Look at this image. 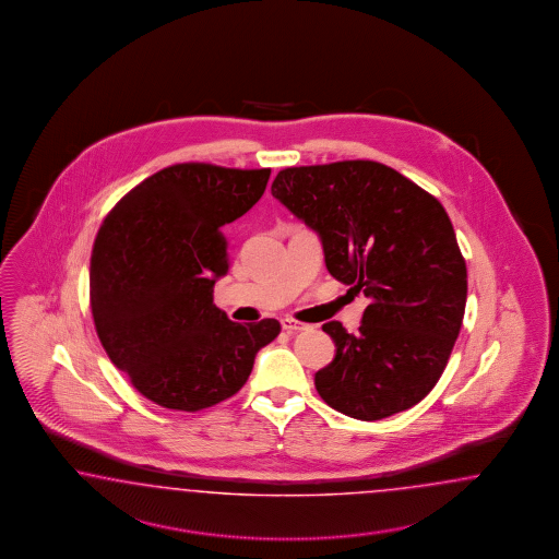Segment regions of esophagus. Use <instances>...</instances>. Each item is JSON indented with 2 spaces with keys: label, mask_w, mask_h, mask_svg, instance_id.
I'll return each mask as SVG.
<instances>
[{
  "label": "esophagus",
  "mask_w": 559,
  "mask_h": 559,
  "mask_svg": "<svg viewBox=\"0 0 559 559\" xmlns=\"http://www.w3.org/2000/svg\"><path fill=\"white\" fill-rule=\"evenodd\" d=\"M281 325H283L285 332H305V330H311L309 323L297 322V320H293V318H283Z\"/></svg>",
  "instance_id": "obj_1"
}]
</instances>
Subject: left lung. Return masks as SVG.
<instances>
[{"label": "left lung", "mask_w": 559, "mask_h": 559, "mask_svg": "<svg viewBox=\"0 0 559 559\" xmlns=\"http://www.w3.org/2000/svg\"><path fill=\"white\" fill-rule=\"evenodd\" d=\"M272 197L322 239L328 272L369 305L358 334L323 323L334 360L323 402L356 420L416 406L437 385L467 301V269L442 204L369 159L281 169Z\"/></svg>", "instance_id": "obj_1"}]
</instances>
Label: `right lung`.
Listing matches in <instances>:
<instances>
[{
  "mask_svg": "<svg viewBox=\"0 0 559 559\" xmlns=\"http://www.w3.org/2000/svg\"><path fill=\"white\" fill-rule=\"evenodd\" d=\"M271 169L176 164L106 215L90 260V305L115 367L157 406L199 412L248 381L281 323L231 322L213 304L229 271L223 225L266 190Z\"/></svg>",
  "mask_w": 559,
  "mask_h": 559,
  "instance_id": "right-lung-1",
  "label": "right lung"
}]
</instances>
